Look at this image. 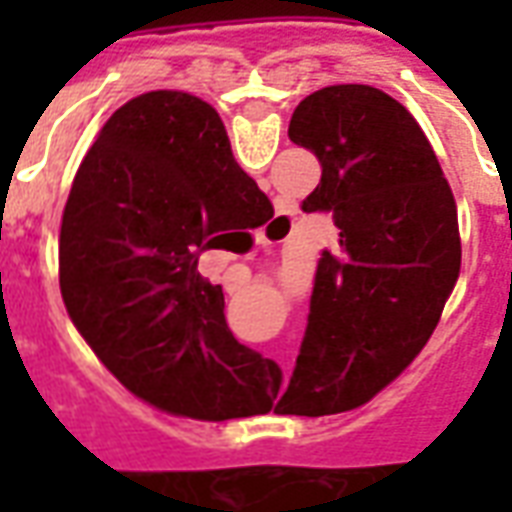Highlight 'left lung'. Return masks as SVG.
Returning <instances> with one entry per match:
<instances>
[{
  "mask_svg": "<svg viewBox=\"0 0 512 512\" xmlns=\"http://www.w3.org/2000/svg\"><path fill=\"white\" fill-rule=\"evenodd\" d=\"M288 136L321 161L301 208L332 211L340 235L277 411L323 417L376 397L428 343L461 274L458 205L425 131L378 87L315 90Z\"/></svg>",
  "mask_w": 512,
  "mask_h": 512,
  "instance_id": "left-lung-1",
  "label": "left lung"
}]
</instances>
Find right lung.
Masks as SVG:
<instances>
[{
  "label": "right lung",
  "instance_id": "add662e5",
  "mask_svg": "<svg viewBox=\"0 0 512 512\" xmlns=\"http://www.w3.org/2000/svg\"><path fill=\"white\" fill-rule=\"evenodd\" d=\"M257 208L271 202L197 95H136L98 131L62 211L60 290L76 332L139 400L208 422L260 414V354L230 334L222 285L197 271Z\"/></svg>",
  "mask_w": 512,
  "mask_h": 512
}]
</instances>
